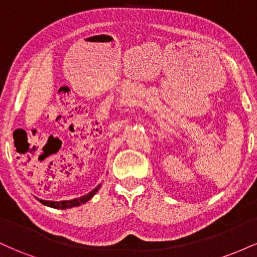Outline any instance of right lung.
<instances>
[{"mask_svg":"<svg viewBox=\"0 0 257 257\" xmlns=\"http://www.w3.org/2000/svg\"><path fill=\"white\" fill-rule=\"evenodd\" d=\"M100 188V185L98 187L94 188L93 191H90L89 193L85 194L83 197H79V198H75V199H71V200H60V202H53V200H43V199H38L41 203H42L43 205H47V206H51V208H54V209H69V208H73V206H78L81 204H84V203H87L88 200H90L93 198V196L98 192V190Z\"/></svg>","mask_w":257,"mask_h":257,"instance_id":"1","label":"right lung"}]
</instances>
